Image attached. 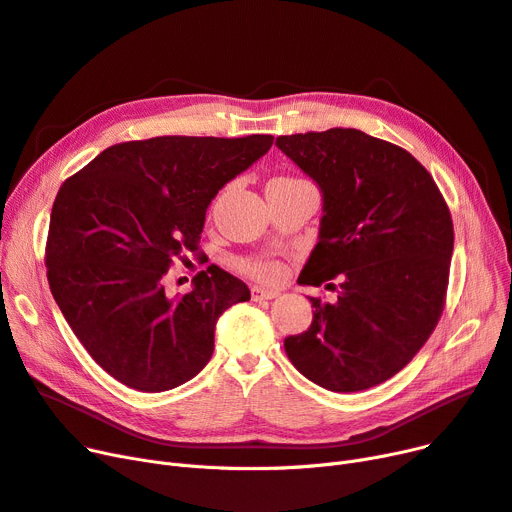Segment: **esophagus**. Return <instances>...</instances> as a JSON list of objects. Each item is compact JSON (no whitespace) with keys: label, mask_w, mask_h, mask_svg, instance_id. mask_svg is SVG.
Instances as JSON below:
<instances>
[{"label":"esophagus","mask_w":512,"mask_h":512,"mask_svg":"<svg viewBox=\"0 0 512 512\" xmlns=\"http://www.w3.org/2000/svg\"><path fill=\"white\" fill-rule=\"evenodd\" d=\"M279 296V290H269V288H262V285H254L252 288V298L254 300H273Z\"/></svg>","instance_id":"obj_1"}]
</instances>
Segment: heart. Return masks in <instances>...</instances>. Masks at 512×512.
Wrapping results in <instances>:
<instances>
[{"label":"heart","mask_w":512,"mask_h":512,"mask_svg":"<svg viewBox=\"0 0 512 512\" xmlns=\"http://www.w3.org/2000/svg\"><path fill=\"white\" fill-rule=\"evenodd\" d=\"M273 180H292V178H273ZM241 269L248 271L252 277L262 281H277L281 277V267L275 260H264V258H252L243 260Z\"/></svg>","instance_id":"1"}]
</instances>
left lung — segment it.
Returning a JSON list of instances; mask_svg holds the SVG:
<instances>
[{
	"label": "left lung",
	"instance_id": "left-lung-1",
	"mask_svg": "<svg viewBox=\"0 0 512 512\" xmlns=\"http://www.w3.org/2000/svg\"><path fill=\"white\" fill-rule=\"evenodd\" d=\"M275 145L323 191L319 243L298 283L340 279L336 302L311 298L313 323L285 338V353L327 391H365L401 372L441 319L452 214L422 163L388 140L332 128Z\"/></svg>",
	"mask_w": 512,
	"mask_h": 512
}]
</instances>
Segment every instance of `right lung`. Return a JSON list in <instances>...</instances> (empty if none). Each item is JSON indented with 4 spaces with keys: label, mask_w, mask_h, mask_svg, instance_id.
<instances>
[{
    "label": "right lung",
    "mask_w": 512,
    "mask_h": 512,
    "mask_svg": "<svg viewBox=\"0 0 512 512\" xmlns=\"http://www.w3.org/2000/svg\"><path fill=\"white\" fill-rule=\"evenodd\" d=\"M273 136H155L119 142L69 176L46 241L52 296L90 357L121 384L161 393L197 376L214 353L218 317L250 300L220 267L170 296L174 260L201 252L206 210Z\"/></svg>",
    "instance_id": "obj_1"
}]
</instances>
